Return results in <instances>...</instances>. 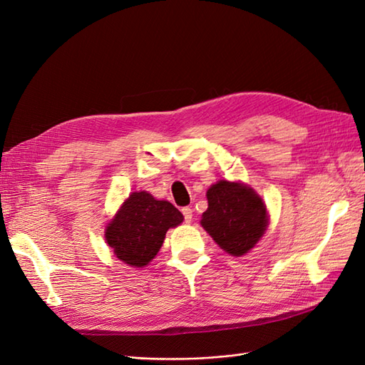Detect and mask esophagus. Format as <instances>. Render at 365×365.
<instances>
[{"instance_id": "1", "label": "esophagus", "mask_w": 365, "mask_h": 365, "mask_svg": "<svg viewBox=\"0 0 365 365\" xmlns=\"http://www.w3.org/2000/svg\"><path fill=\"white\" fill-rule=\"evenodd\" d=\"M182 213L185 217V222L190 224L192 221V210L190 207H185V208H182Z\"/></svg>"}]
</instances>
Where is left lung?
<instances>
[{
  "mask_svg": "<svg viewBox=\"0 0 365 365\" xmlns=\"http://www.w3.org/2000/svg\"><path fill=\"white\" fill-rule=\"evenodd\" d=\"M207 200L200 225L219 247L233 257H242L255 247L269 219L264 202L250 186L219 180L208 188Z\"/></svg>",
  "mask_w": 365,
  "mask_h": 365,
  "instance_id": "1",
  "label": "left lung"
}]
</instances>
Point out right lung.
Listing matches in <instances>:
<instances>
[{"mask_svg":"<svg viewBox=\"0 0 365 365\" xmlns=\"http://www.w3.org/2000/svg\"><path fill=\"white\" fill-rule=\"evenodd\" d=\"M182 221L183 215L171 202L137 191L127 197L107 225L106 241L118 259L132 267H144L155 258L169 228Z\"/></svg>","mask_w":365,"mask_h":365,"instance_id":"right-lung-1","label":"right lung"}]
</instances>
